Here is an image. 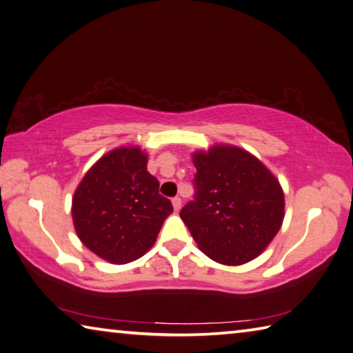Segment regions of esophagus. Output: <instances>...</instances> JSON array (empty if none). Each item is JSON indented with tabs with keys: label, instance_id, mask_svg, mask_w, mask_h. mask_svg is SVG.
<instances>
[{
	"label": "esophagus",
	"instance_id": "esophagus-1",
	"mask_svg": "<svg viewBox=\"0 0 353 353\" xmlns=\"http://www.w3.org/2000/svg\"><path fill=\"white\" fill-rule=\"evenodd\" d=\"M172 207H174L176 211H179L182 208V199L181 197H174L172 199Z\"/></svg>",
	"mask_w": 353,
	"mask_h": 353
}]
</instances>
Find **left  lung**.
<instances>
[{"label": "left lung", "mask_w": 353, "mask_h": 353, "mask_svg": "<svg viewBox=\"0 0 353 353\" xmlns=\"http://www.w3.org/2000/svg\"><path fill=\"white\" fill-rule=\"evenodd\" d=\"M194 201L181 211L197 247L223 265L259 256L279 232L284 193L279 181L248 151L214 145L193 154Z\"/></svg>", "instance_id": "1"}]
</instances>
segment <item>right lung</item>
I'll return each instance as SVG.
<instances>
[{"mask_svg":"<svg viewBox=\"0 0 353 353\" xmlns=\"http://www.w3.org/2000/svg\"><path fill=\"white\" fill-rule=\"evenodd\" d=\"M146 163L148 156L137 146L112 150L92 165L74 193L77 236L112 264L143 256L172 213L170 199L159 194V181Z\"/></svg>","mask_w":353,"mask_h":353,"instance_id":"1","label":"right lung"}]
</instances>
